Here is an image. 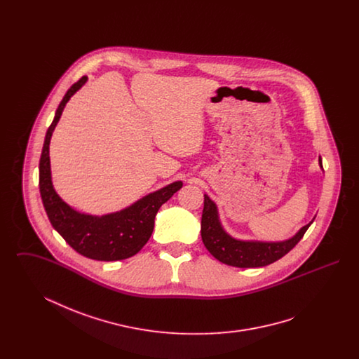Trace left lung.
I'll use <instances>...</instances> for the list:
<instances>
[{
  "mask_svg": "<svg viewBox=\"0 0 359 359\" xmlns=\"http://www.w3.org/2000/svg\"><path fill=\"white\" fill-rule=\"evenodd\" d=\"M319 164L323 168L320 157ZM312 222L302 227L296 236L283 242L239 241L230 237L223 230L217 205L205 195L201 231L205 249L218 261L237 268H259L272 264L290 252L297 245V242L303 238Z\"/></svg>",
  "mask_w": 359,
  "mask_h": 359,
  "instance_id": "left-lung-1",
  "label": "left lung"
}]
</instances>
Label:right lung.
<instances>
[{
  "mask_svg": "<svg viewBox=\"0 0 359 359\" xmlns=\"http://www.w3.org/2000/svg\"><path fill=\"white\" fill-rule=\"evenodd\" d=\"M86 81L87 76H82L69 87L47 130L39 164L40 195L53 229L74 250L91 259L118 261L135 256L142 249L152 236L158 208L182 188L183 183L175 182L121 211L102 217L81 214L59 198L52 186L50 141L66 103Z\"/></svg>",
  "mask_w": 359,
  "mask_h": 359,
  "instance_id": "add662e5",
  "label": "right lung"
}]
</instances>
